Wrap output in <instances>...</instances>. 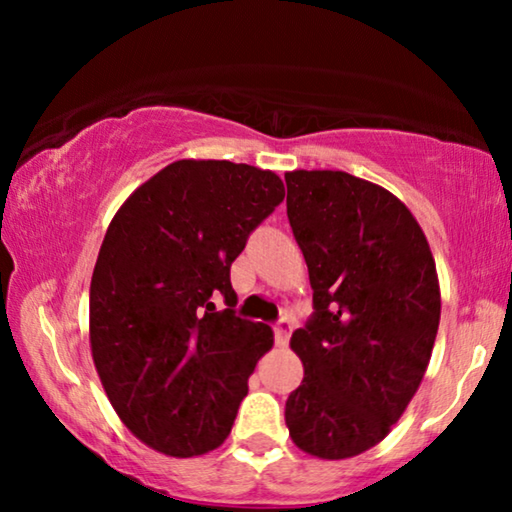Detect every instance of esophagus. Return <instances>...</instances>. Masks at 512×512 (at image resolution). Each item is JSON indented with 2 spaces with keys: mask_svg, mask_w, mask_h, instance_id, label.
Instances as JSON below:
<instances>
[{
  "mask_svg": "<svg viewBox=\"0 0 512 512\" xmlns=\"http://www.w3.org/2000/svg\"><path fill=\"white\" fill-rule=\"evenodd\" d=\"M291 329H293V323L289 318H280L273 327L275 332V343L277 345H287L289 343V336H291Z\"/></svg>",
  "mask_w": 512,
  "mask_h": 512,
  "instance_id": "1",
  "label": "esophagus"
}]
</instances>
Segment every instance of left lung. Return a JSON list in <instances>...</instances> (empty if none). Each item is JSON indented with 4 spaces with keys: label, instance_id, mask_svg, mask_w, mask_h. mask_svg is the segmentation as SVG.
I'll return each instance as SVG.
<instances>
[{
    "label": "left lung",
    "instance_id": "8db88e82",
    "mask_svg": "<svg viewBox=\"0 0 512 512\" xmlns=\"http://www.w3.org/2000/svg\"><path fill=\"white\" fill-rule=\"evenodd\" d=\"M284 180L314 289V314L291 336L305 379L284 420L302 452L341 461L381 443L418 391L440 323L436 262L384 187L345 171Z\"/></svg>",
    "mask_w": 512,
    "mask_h": 512
}]
</instances>
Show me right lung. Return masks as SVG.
Wrapping results in <instances>:
<instances>
[{
	"instance_id": "obj_1",
	"label": "right lung",
	"mask_w": 512,
	"mask_h": 512,
	"mask_svg": "<svg viewBox=\"0 0 512 512\" xmlns=\"http://www.w3.org/2000/svg\"><path fill=\"white\" fill-rule=\"evenodd\" d=\"M282 201L273 171L178 160L110 221L90 284L92 359L112 409L155 452L189 458L228 438L273 348L271 327L235 314L230 266Z\"/></svg>"
}]
</instances>
